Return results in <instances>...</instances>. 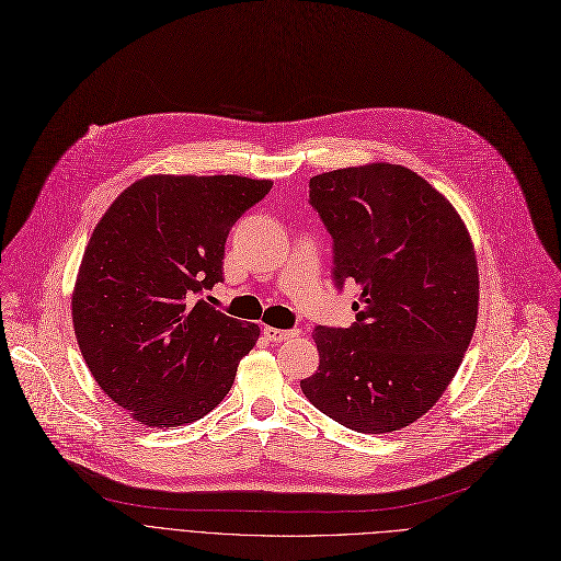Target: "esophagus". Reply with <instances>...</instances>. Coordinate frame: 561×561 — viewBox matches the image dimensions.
Segmentation results:
<instances>
[{
  "mask_svg": "<svg viewBox=\"0 0 561 561\" xmlns=\"http://www.w3.org/2000/svg\"><path fill=\"white\" fill-rule=\"evenodd\" d=\"M265 336L267 341H274V343H280V341H287L291 336H296L298 332L296 330H278V328H272V325H265Z\"/></svg>",
  "mask_w": 561,
  "mask_h": 561,
  "instance_id": "1",
  "label": "esophagus"
}]
</instances>
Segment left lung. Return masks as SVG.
Returning a JSON list of instances; mask_svg holds the SVG:
<instances>
[{"label":"left lung","mask_w":561,"mask_h":561,"mask_svg":"<svg viewBox=\"0 0 561 561\" xmlns=\"http://www.w3.org/2000/svg\"><path fill=\"white\" fill-rule=\"evenodd\" d=\"M334 242V280L359 285L351 328L314 330L319 370L300 381L328 417L391 434L447 391L479 319V265L449 199L413 170L366 163L310 180Z\"/></svg>","instance_id":"1"}]
</instances>
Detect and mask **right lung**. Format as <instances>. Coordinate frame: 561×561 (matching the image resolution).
<instances>
[{
  "label": "right lung",
  "instance_id": "obj_1",
  "mask_svg": "<svg viewBox=\"0 0 561 561\" xmlns=\"http://www.w3.org/2000/svg\"><path fill=\"white\" fill-rule=\"evenodd\" d=\"M274 182L238 175H148L96 225L78 270L71 317L103 393L146 426L204 417L231 391L261 328L210 308L225 242Z\"/></svg>",
  "mask_w": 561,
  "mask_h": 561
}]
</instances>
